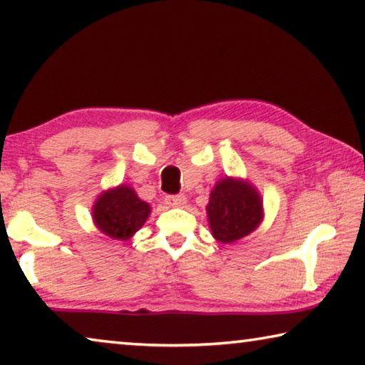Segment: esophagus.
I'll use <instances>...</instances> for the list:
<instances>
[{
    "instance_id": "obj_1",
    "label": "esophagus",
    "mask_w": 365,
    "mask_h": 365,
    "mask_svg": "<svg viewBox=\"0 0 365 365\" xmlns=\"http://www.w3.org/2000/svg\"><path fill=\"white\" fill-rule=\"evenodd\" d=\"M165 202H168L170 207H182V206L187 205V196H185V195L168 196V197H165Z\"/></svg>"
}]
</instances>
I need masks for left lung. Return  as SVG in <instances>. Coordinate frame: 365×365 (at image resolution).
I'll list each match as a JSON object with an SVG mask.
<instances>
[{"instance_id":"8db88e82","label":"left lung","mask_w":365,"mask_h":365,"mask_svg":"<svg viewBox=\"0 0 365 365\" xmlns=\"http://www.w3.org/2000/svg\"><path fill=\"white\" fill-rule=\"evenodd\" d=\"M206 212L212 237L219 243H233L261 225L262 196L246 178L224 177L211 190Z\"/></svg>"}]
</instances>
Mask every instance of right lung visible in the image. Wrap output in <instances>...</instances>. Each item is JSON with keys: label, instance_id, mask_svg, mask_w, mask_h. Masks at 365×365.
<instances>
[{"label": "right lung", "instance_id": "1", "mask_svg": "<svg viewBox=\"0 0 365 365\" xmlns=\"http://www.w3.org/2000/svg\"><path fill=\"white\" fill-rule=\"evenodd\" d=\"M151 214V206L140 200L130 185L120 183L114 188L104 190L91 207V219L95 227L109 238L127 242Z\"/></svg>", "mask_w": 365, "mask_h": 365}]
</instances>
